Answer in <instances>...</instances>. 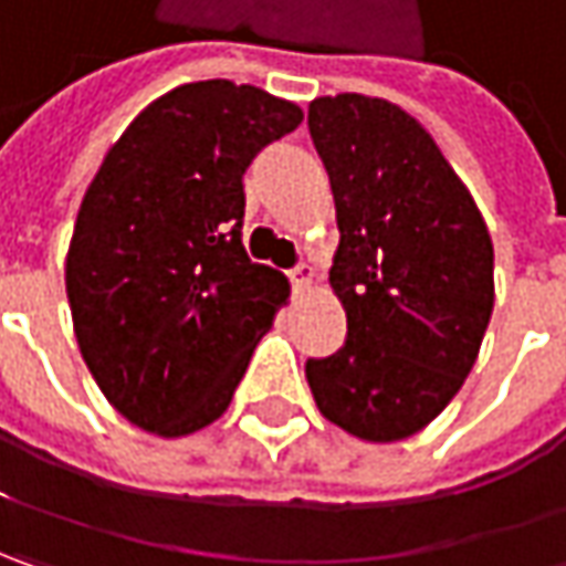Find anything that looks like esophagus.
<instances>
[{"label":"esophagus","mask_w":566,"mask_h":566,"mask_svg":"<svg viewBox=\"0 0 566 566\" xmlns=\"http://www.w3.org/2000/svg\"><path fill=\"white\" fill-rule=\"evenodd\" d=\"M287 279H291V284H294L297 291H307L310 284H313V279H316V272H313V265L301 262V265H294V269L287 272Z\"/></svg>","instance_id":"1"}]
</instances>
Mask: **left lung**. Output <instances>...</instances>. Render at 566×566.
Wrapping results in <instances>:
<instances>
[{
  "instance_id": "8db88e82",
  "label": "left lung",
  "mask_w": 566,
  "mask_h": 566,
  "mask_svg": "<svg viewBox=\"0 0 566 566\" xmlns=\"http://www.w3.org/2000/svg\"><path fill=\"white\" fill-rule=\"evenodd\" d=\"M329 174V284L345 348L307 360L316 408L367 443L424 430L462 389L494 310V247L465 184L402 107L335 94L307 111Z\"/></svg>"
}]
</instances>
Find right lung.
<instances>
[{
    "mask_svg": "<svg viewBox=\"0 0 566 566\" xmlns=\"http://www.w3.org/2000/svg\"><path fill=\"white\" fill-rule=\"evenodd\" d=\"M304 111L228 78L180 85L116 138L65 256L72 326L126 421L186 437L218 421L291 284L243 250V174Z\"/></svg>",
    "mask_w": 566,
    "mask_h": 566,
    "instance_id": "right-lung-1",
    "label": "right lung"
}]
</instances>
